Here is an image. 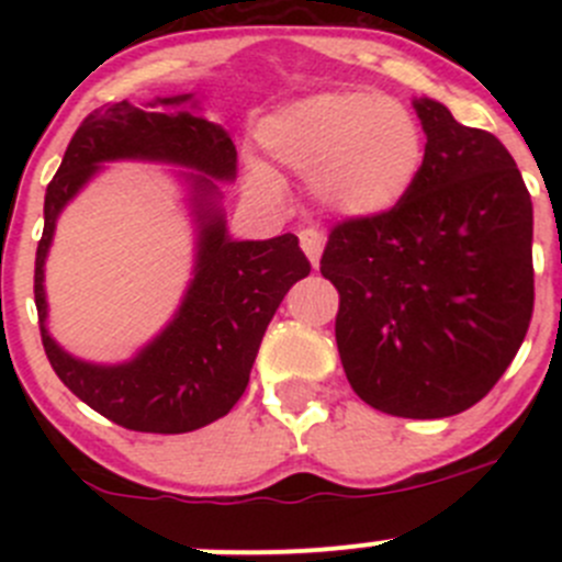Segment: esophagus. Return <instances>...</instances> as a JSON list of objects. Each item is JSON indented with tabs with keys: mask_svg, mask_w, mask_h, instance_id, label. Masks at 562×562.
Segmentation results:
<instances>
[{
	"mask_svg": "<svg viewBox=\"0 0 562 562\" xmlns=\"http://www.w3.org/2000/svg\"><path fill=\"white\" fill-rule=\"evenodd\" d=\"M299 241H302V249L310 258V263H313V269H317V266H321L323 247H326V236L317 228H304L302 234H299Z\"/></svg>",
	"mask_w": 562,
	"mask_h": 562,
	"instance_id": "1",
	"label": "esophagus"
}]
</instances>
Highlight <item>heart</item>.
Wrapping results in <instances>:
<instances>
[{
  "instance_id": "1",
  "label": "heart",
  "mask_w": 562,
  "mask_h": 562,
  "mask_svg": "<svg viewBox=\"0 0 562 562\" xmlns=\"http://www.w3.org/2000/svg\"><path fill=\"white\" fill-rule=\"evenodd\" d=\"M258 140L277 166L310 179V195L339 220H378L413 192L424 168L416 116L372 92H323L277 108ZM247 187L280 203L282 184L266 166L247 168Z\"/></svg>"
}]
</instances>
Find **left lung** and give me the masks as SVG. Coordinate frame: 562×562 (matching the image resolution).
Wrapping results in <instances>:
<instances>
[{"mask_svg": "<svg viewBox=\"0 0 562 562\" xmlns=\"http://www.w3.org/2000/svg\"><path fill=\"white\" fill-rule=\"evenodd\" d=\"M427 135L411 195L337 225L321 271L339 291L337 348L367 405L402 418L473 407L532 315V203L517 162L443 103L413 100Z\"/></svg>", "mask_w": 562, "mask_h": 562, "instance_id": "8db88e82", "label": "left lung"}]
</instances>
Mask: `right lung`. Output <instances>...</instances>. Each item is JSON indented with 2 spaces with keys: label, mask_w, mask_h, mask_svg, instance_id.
<instances>
[{
  "label": "right lung",
  "mask_w": 562,
  "mask_h": 562,
  "mask_svg": "<svg viewBox=\"0 0 562 562\" xmlns=\"http://www.w3.org/2000/svg\"><path fill=\"white\" fill-rule=\"evenodd\" d=\"M108 161H157L186 195L196 249L191 282L171 322L116 366L72 357L47 331L44 260L64 206ZM236 179V146L209 122L195 94L127 100L89 113L45 190V228L35 260V304L50 367L78 400L135 432L181 435L223 418L249 383L260 339L277 307L310 274L293 234L241 241L228 234L220 181Z\"/></svg>",
  "instance_id": "1"
}]
</instances>
